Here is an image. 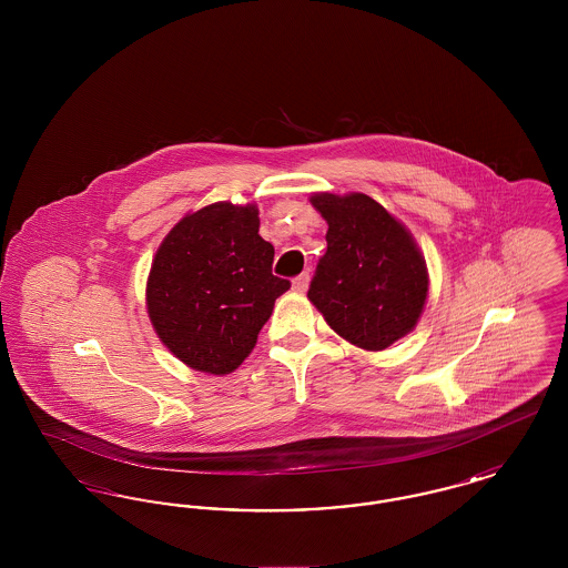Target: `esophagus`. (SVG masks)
I'll use <instances>...</instances> for the list:
<instances>
[{"instance_id":"obj_1","label":"esophagus","mask_w":568,"mask_h":568,"mask_svg":"<svg viewBox=\"0 0 568 568\" xmlns=\"http://www.w3.org/2000/svg\"><path fill=\"white\" fill-rule=\"evenodd\" d=\"M292 287H294V292H297V294H304L306 287H308V272L297 274L296 278H294V283H292Z\"/></svg>"}]
</instances>
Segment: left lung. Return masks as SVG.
Returning a JSON list of instances; mask_svg holds the SVG:
<instances>
[{
    "instance_id": "obj_1",
    "label": "left lung",
    "mask_w": 568,
    "mask_h": 568,
    "mask_svg": "<svg viewBox=\"0 0 568 568\" xmlns=\"http://www.w3.org/2000/svg\"><path fill=\"white\" fill-rule=\"evenodd\" d=\"M327 251L308 287L327 325L353 345L381 352L408 334L428 296V272L405 225L364 193H317Z\"/></svg>"
}]
</instances>
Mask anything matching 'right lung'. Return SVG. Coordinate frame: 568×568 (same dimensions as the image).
<instances>
[{
    "instance_id": "add662e5",
    "label": "right lung",
    "mask_w": 568,
    "mask_h": 568,
    "mask_svg": "<svg viewBox=\"0 0 568 568\" xmlns=\"http://www.w3.org/2000/svg\"><path fill=\"white\" fill-rule=\"evenodd\" d=\"M253 204L216 202L183 216L153 260L146 304L163 345L191 368L227 375L243 364L292 283L272 274L274 246Z\"/></svg>"
}]
</instances>
